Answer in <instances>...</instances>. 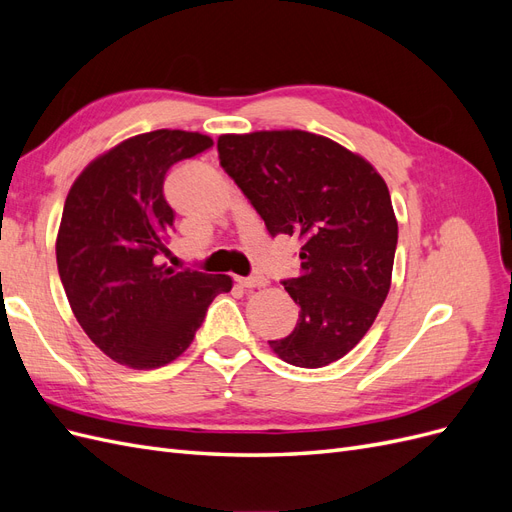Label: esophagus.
Here are the masks:
<instances>
[{
    "label": "esophagus",
    "instance_id": "esophagus-1",
    "mask_svg": "<svg viewBox=\"0 0 512 512\" xmlns=\"http://www.w3.org/2000/svg\"><path fill=\"white\" fill-rule=\"evenodd\" d=\"M237 282L243 288H260V286H267V280L262 275H250V277H237Z\"/></svg>",
    "mask_w": 512,
    "mask_h": 512
}]
</instances>
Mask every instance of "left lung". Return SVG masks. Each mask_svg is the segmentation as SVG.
<instances>
[{"label":"left lung","instance_id":"1","mask_svg":"<svg viewBox=\"0 0 512 512\" xmlns=\"http://www.w3.org/2000/svg\"><path fill=\"white\" fill-rule=\"evenodd\" d=\"M218 153L269 235L301 241L299 275L282 280L299 322L269 346L294 367L342 359L391 288L397 220L384 179L361 156L303 130L224 134Z\"/></svg>","mask_w":512,"mask_h":512}]
</instances>
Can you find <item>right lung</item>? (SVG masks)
Instances as JSON below:
<instances>
[{"instance_id":"right-lung-1","label":"right lung","mask_w":512,"mask_h":512,"mask_svg":"<svg viewBox=\"0 0 512 512\" xmlns=\"http://www.w3.org/2000/svg\"><path fill=\"white\" fill-rule=\"evenodd\" d=\"M213 147L205 134L153 130L91 162L68 192L57 235L66 297L106 356L156 369L190 348L228 275L160 265L175 211L164 179L177 162Z\"/></svg>"}]
</instances>
